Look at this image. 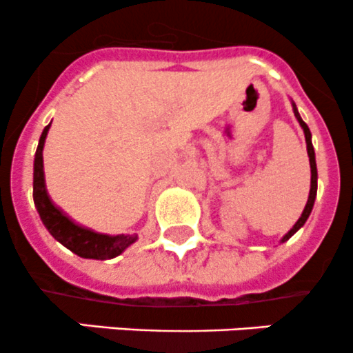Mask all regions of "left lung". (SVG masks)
<instances>
[{"mask_svg":"<svg viewBox=\"0 0 353 353\" xmlns=\"http://www.w3.org/2000/svg\"><path fill=\"white\" fill-rule=\"evenodd\" d=\"M292 110H294L296 121H299V125L302 127V130H303V135H305L307 154H309V163H310V190H309V199H307V204H305V208H303L302 214H300V218L296 219L295 225L292 226L290 232H288L287 235H283V239L280 240V243L287 242L288 239H292V236H294L295 233L299 232L303 225H305L307 218H309L310 211H312V208H314V201H316V194H317V166H316V152H314V148H312V134H310L309 127H307V123L302 120V117H300V113H299V110H296L294 101H292Z\"/></svg>","mask_w":353,"mask_h":353,"instance_id":"left-lung-1","label":"left lung"}]
</instances>
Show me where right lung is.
<instances>
[{
    "mask_svg": "<svg viewBox=\"0 0 353 353\" xmlns=\"http://www.w3.org/2000/svg\"><path fill=\"white\" fill-rule=\"evenodd\" d=\"M50 127L51 123L44 127L39 144H37L36 158H34V204L39 212L41 221L54 240H58L61 245H65L66 249L83 259L106 261L120 256L121 252H125V249L137 242V235H104V233H96L89 228H83L72 221L51 201L46 188V180H44L43 163V149Z\"/></svg>",
    "mask_w": 353,
    "mask_h": 353,
    "instance_id": "add662e5",
    "label": "right lung"
}]
</instances>
